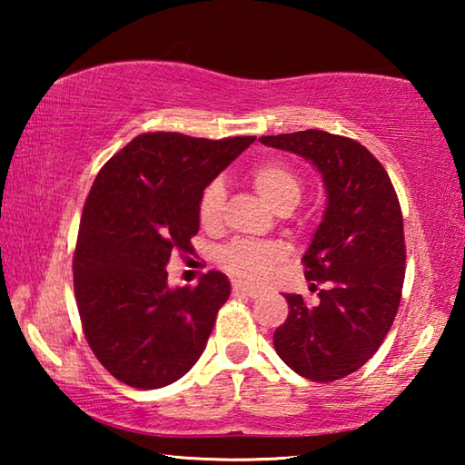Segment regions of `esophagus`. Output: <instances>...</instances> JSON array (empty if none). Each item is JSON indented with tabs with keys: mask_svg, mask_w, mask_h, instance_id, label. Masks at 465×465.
Returning a JSON list of instances; mask_svg holds the SVG:
<instances>
[{
	"mask_svg": "<svg viewBox=\"0 0 465 465\" xmlns=\"http://www.w3.org/2000/svg\"><path fill=\"white\" fill-rule=\"evenodd\" d=\"M232 291L235 295H243V297H252V299H256L258 295L262 293L261 289H254V287H248V285H242V282H233V287H232Z\"/></svg>",
	"mask_w": 465,
	"mask_h": 465,
	"instance_id": "1",
	"label": "esophagus"
}]
</instances>
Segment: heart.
<instances>
[{
	"instance_id": "1",
	"label": "heart",
	"mask_w": 465,
	"mask_h": 465,
	"mask_svg": "<svg viewBox=\"0 0 465 465\" xmlns=\"http://www.w3.org/2000/svg\"><path fill=\"white\" fill-rule=\"evenodd\" d=\"M250 183L256 188V193L279 213L293 211L303 194V180L299 176V172L282 160L258 162L250 170ZM225 199L227 193L222 180H211L203 188L199 199V222L204 227L211 230V227L222 223ZM282 258H285V250L274 242L240 240L219 252V264L223 266V271L246 282L266 279L272 266L282 262Z\"/></svg>"
}]
</instances>
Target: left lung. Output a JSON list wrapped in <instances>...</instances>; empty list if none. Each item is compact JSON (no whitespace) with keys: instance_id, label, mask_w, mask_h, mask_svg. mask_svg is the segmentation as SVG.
Instances as JSON below:
<instances>
[{"instance_id":"obj_1","label":"left lung","mask_w":465,"mask_h":465,"mask_svg":"<svg viewBox=\"0 0 465 465\" xmlns=\"http://www.w3.org/2000/svg\"><path fill=\"white\" fill-rule=\"evenodd\" d=\"M320 170L328 193L324 219L303 256L305 279L320 289L310 305L285 295L289 316L274 330V351L312 381L355 373L380 349L404 285V222L398 194L377 157L355 139L308 129L261 137Z\"/></svg>"}]
</instances>
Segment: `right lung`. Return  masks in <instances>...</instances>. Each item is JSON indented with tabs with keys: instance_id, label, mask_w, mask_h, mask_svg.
I'll use <instances>...</instances> for the list:
<instances>
[{
	"instance_id": "1",
	"label": "right lung",
	"mask_w": 465,
	"mask_h": 465,
	"mask_svg": "<svg viewBox=\"0 0 465 465\" xmlns=\"http://www.w3.org/2000/svg\"><path fill=\"white\" fill-rule=\"evenodd\" d=\"M256 137L143 133L98 172L74 254V291L90 349L139 390L183 377L203 355L230 297L223 272L168 287L170 256L193 254L203 188Z\"/></svg>"
}]
</instances>
